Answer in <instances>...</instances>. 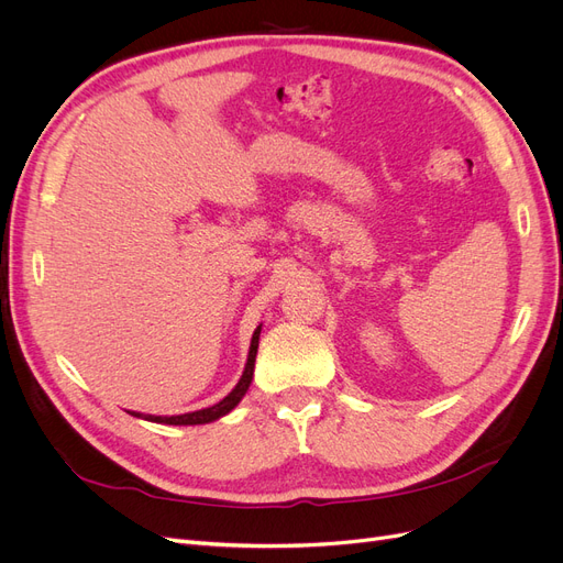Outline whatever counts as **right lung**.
<instances>
[{
  "label": "right lung",
  "mask_w": 563,
  "mask_h": 563,
  "mask_svg": "<svg viewBox=\"0 0 563 563\" xmlns=\"http://www.w3.org/2000/svg\"><path fill=\"white\" fill-rule=\"evenodd\" d=\"M258 338H261V329H255L253 338H251V350H249V360H246V368L242 373L240 383H236V387L230 391V395L218 401L209 408H201V411H195V413H183V416H145V420H152V422H164V424H203V422H211V420H218L220 416L230 413L232 408L242 401V397L246 395V389L251 385V378H253V366H255V354H258ZM135 418H143L141 413H131Z\"/></svg>",
  "instance_id": "right-lung-1"
}]
</instances>
